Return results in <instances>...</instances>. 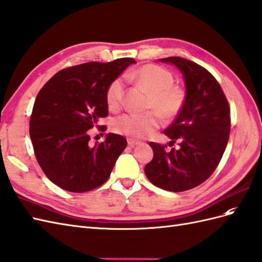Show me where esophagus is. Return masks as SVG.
<instances>
[{
	"instance_id": "esophagus-1",
	"label": "esophagus",
	"mask_w": 262,
	"mask_h": 262,
	"mask_svg": "<svg viewBox=\"0 0 262 262\" xmlns=\"http://www.w3.org/2000/svg\"><path fill=\"white\" fill-rule=\"evenodd\" d=\"M127 144H128V146H130V147H134L135 145L140 144V142H139V140H135L133 138H128V139H127Z\"/></svg>"
}]
</instances>
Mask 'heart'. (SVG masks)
<instances>
[{"instance_id":"1","label":"heart","mask_w":262,"mask_h":262,"mask_svg":"<svg viewBox=\"0 0 262 262\" xmlns=\"http://www.w3.org/2000/svg\"><path fill=\"white\" fill-rule=\"evenodd\" d=\"M128 77L150 94L148 113H129L119 116L114 122V130L133 138H144L151 135L166 119L175 118L184 108L186 91L175 84L172 73L163 66L146 64L128 74ZM125 96V84L122 78L112 80L106 91V103L111 110L122 107Z\"/></svg>"}]
</instances>
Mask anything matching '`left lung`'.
I'll use <instances>...</instances> for the list:
<instances>
[{"label":"left lung","instance_id":"obj_1","mask_svg":"<svg viewBox=\"0 0 262 262\" xmlns=\"http://www.w3.org/2000/svg\"><path fill=\"white\" fill-rule=\"evenodd\" d=\"M159 61L175 64L186 83V103L164 130L179 148L150 142L154 158L145 166L149 182L172 192L195 188L209 178L220 163L230 134V107L217 79L205 67L182 57Z\"/></svg>","mask_w":262,"mask_h":262}]
</instances>
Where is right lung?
Here are the masks:
<instances>
[{"instance_id": "add662e5", "label": "right lung", "mask_w": 262, "mask_h": 262, "mask_svg": "<svg viewBox=\"0 0 262 262\" xmlns=\"http://www.w3.org/2000/svg\"><path fill=\"white\" fill-rule=\"evenodd\" d=\"M134 58L90 62L57 72L38 92L30 117L35 157L53 184L86 192L102 186L127 146L125 137L108 134L91 147L89 130L108 115L106 91Z\"/></svg>"}]
</instances>
